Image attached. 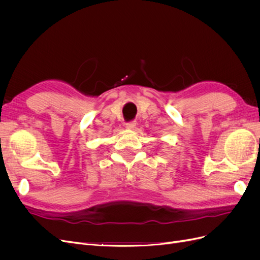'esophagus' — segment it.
I'll return each mask as SVG.
<instances>
[{
	"mask_svg": "<svg viewBox=\"0 0 260 260\" xmlns=\"http://www.w3.org/2000/svg\"><path fill=\"white\" fill-rule=\"evenodd\" d=\"M136 124H137V121H135V120L128 121V122H125V128H128V129H133V128L136 127Z\"/></svg>",
	"mask_w": 260,
	"mask_h": 260,
	"instance_id": "1",
	"label": "esophagus"
}]
</instances>
